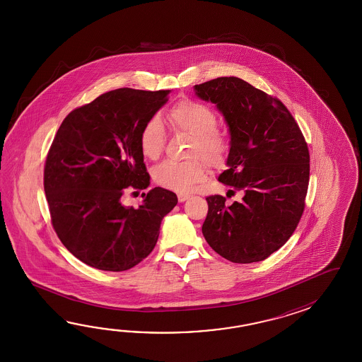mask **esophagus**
<instances>
[{"label": "esophagus", "instance_id": "obj_1", "mask_svg": "<svg viewBox=\"0 0 362 362\" xmlns=\"http://www.w3.org/2000/svg\"><path fill=\"white\" fill-rule=\"evenodd\" d=\"M190 197H192L190 194H182V192H181V194H178L177 195L178 202H180V203H184L185 200L189 199Z\"/></svg>", "mask_w": 362, "mask_h": 362}]
</instances>
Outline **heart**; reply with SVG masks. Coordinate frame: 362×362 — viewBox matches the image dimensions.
Listing matches in <instances>:
<instances>
[{
    "label": "heart",
    "mask_w": 362,
    "mask_h": 362,
    "mask_svg": "<svg viewBox=\"0 0 362 362\" xmlns=\"http://www.w3.org/2000/svg\"><path fill=\"white\" fill-rule=\"evenodd\" d=\"M168 119L176 133L190 137L185 162L162 163L153 170L155 184L173 192L192 190L204 181L207 164L223 165L230 150L229 139L217 129V115L212 108L198 100H178L168 111ZM165 146V131L158 116H153L139 131V148L147 159H158Z\"/></svg>",
    "instance_id": "b5f03b06"
}]
</instances>
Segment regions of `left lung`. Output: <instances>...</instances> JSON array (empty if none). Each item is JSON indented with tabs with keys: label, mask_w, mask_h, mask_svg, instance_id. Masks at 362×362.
Segmentation results:
<instances>
[{
	"label": "left lung",
	"mask_w": 362,
	"mask_h": 362,
	"mask_svg": "<svg viewBox=\"0 0 362 362\" xmlns=\"http://www.w3.org/2000/svg\"><path fill=\"white\" fill-rule=\"evenodd\" d=\"M195 93L216 103L229 125V170L218 181L243 192L231 206L223 195L206 198L203 235L229 262L265 260L293 235L305 208V139L281 100L239 77H217L195 85Z\"/></svg>",
	"instance_id": "obj_1"
}]
</instances>
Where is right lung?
I'll use <instances>...</instances> for the list:
<instances>
[{"mask_svg":"<svg viewBox=\"0 0 362 362\" xmlns=\"http://www.w3.org/2000/svg\"><path fill=\"white\" fill-rule=\"evenodd\" d=\"M168 94L103 93L64 117L47 151L44 190L52 225L69 252L92 268L136 267L154 250L163 217L177 204V195L163 187L142 192L137 208L122 203L127 189L150 184L139 131Z\"/></svg>","mask_w":362,"mask_h":362,"instance_id":"right-lung-1","label":"right lung"}]
</instances>
